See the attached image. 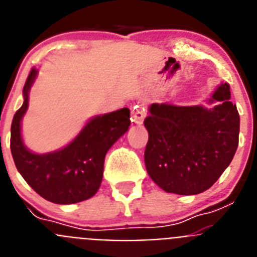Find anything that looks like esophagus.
I'll use <instances>...</instances> for the list:
<instances>
[{"label":"esophagus","mask_w":257,"mask_h":257,"mask_svg":"<svg viewBox=\"0 0 257 257\" xmlns=\"http://www.w3.org/2000/svg\"><path fill=\"white\" fill-rule=\"evenodd\" d=\"M145 117V108L142 104H136L133 108V121L136 123H142Z\"/></svg>","instance_id":"esophagus-1"}]
</instances>
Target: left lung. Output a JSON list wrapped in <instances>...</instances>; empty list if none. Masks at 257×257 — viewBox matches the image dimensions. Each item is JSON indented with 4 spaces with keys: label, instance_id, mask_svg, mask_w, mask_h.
<instances>
[{
    "label": "left lung",
    "instance_id": "obj_1",
    "mask_svg": "<svg viewBox=\"0 0 257 257\" xmlns=\"http://www.w3.org/2000/svg\"><path fill=\"white\" fill-rule=\"evenodd\" d=\"M230 86L212 94V108L152 104L144 126L149 134L145 167L165 192L192 196L211 188L230 165L238 148L239 114Z\"/></svg>",
    "mask_w": 257,
    "mask_h": 257
}]
</instances>
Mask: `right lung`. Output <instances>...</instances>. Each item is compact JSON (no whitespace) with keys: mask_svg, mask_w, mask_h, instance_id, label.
Segmentation results:
<instances>
[{"mask_svg":"<svg viewBox=\"0 0 257 257\" xmlns=\"http://www.w3.org/2000/svg\"><path fill=\"white\" fill-rule=\"evenodd\" d=\"M36 76L37 69L33 68L23 88L24 103L11 123L10 148L18 171L32 189L54 203L70 205L91 198L101 184L106 152L128 130L130 109L91 118L73 142L60 151L32 153L23 143L20 123Z\"/></svg>","mask_w":257,"mask_h":257,"instance_id":"obj_1","label":"right lung"}]
</instances>
